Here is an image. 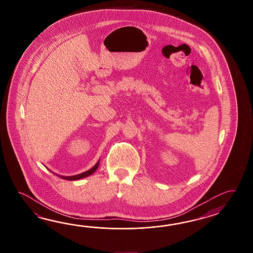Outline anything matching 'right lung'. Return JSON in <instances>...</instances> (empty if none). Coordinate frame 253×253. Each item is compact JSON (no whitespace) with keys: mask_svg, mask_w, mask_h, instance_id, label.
Returning <instances> with one entry per match:
<instances>
[{"mask_svg":"<svg viewBox=\"0 0 253 253\" xmlns=\"http://www.w3.org/2000/svg\"><path fill=\"white\" fill-rule=\"evenodd\" d=\"M98 165H99V161L97 162V164H96L94 167H92L91 169L87 170L86 172L80 173V174H77V175H72V176H62V175H59V174H57V175H58L59 178H61V179L69 180V181L80 180V179H82V178L86 177V176L91 175L92 173H93V172H95V171L97 170V167H98Z\"/></svg>","mask_w":253,"mask_h":253,"instance_id":"1","label":"right lung"}]
</instances>
